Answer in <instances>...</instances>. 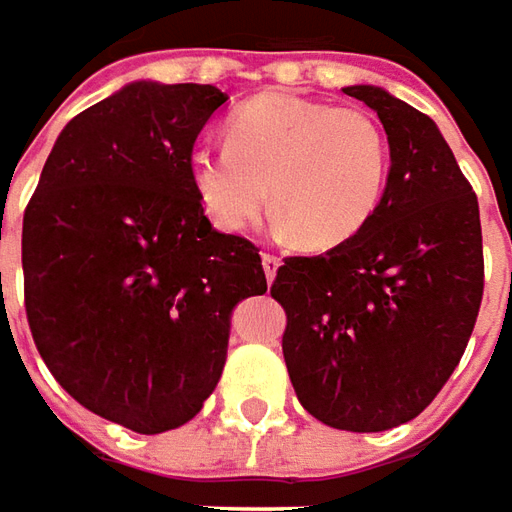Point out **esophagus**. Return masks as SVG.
I'll list each match as a JSON object with an SVG mask.
<instances>
[{
    "label": "esophagus",
    "mask_w": 512,
    "mask_h": 512,
    "mask_svg": "<svg viewBox=\"0 0 512 512\" xmlns=\"http://www.w3.org/2000/svg\"><path fill=\"white\" fill-rule=\"evenodd\" d=\"M262 267L264 275H267V281H273L275 273H278V267H281V259L273 256V253H262Z\"/></svg>",
    "instance_id": "34e87169"
}]
</instances>
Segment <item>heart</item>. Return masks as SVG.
I'll list each match as a JSON object with an SVG mask.
<instances>
[{
	"label": "heart",
	"mask_w": 512,
	"mask_h": 512,
	"mask_svg": "<svg viewBox=\"0 0 512 512\" xmlns=\"http://www.w3.org/2000/svg\"><path fill=\"white\" fill-rule=\"evenodd\" d=\"M389 173V143L372 112L303 96H259L228 121L226 146L190 154V181L223 231L250 228L273 195L281 226L308 248L355 237Z\"/></svg>",
	"instance_id": "1"
}]
</instances>
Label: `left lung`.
I'll use <instances>...</instances> for the list:
<instances>
[{"label":"left lung","mask_w":512,"mask_h":512,"mask_svg":"<svg viewBox=\"0 0 512 512\" xmlns=\"http://www.w3.org/2000/svg\"><path fill=\"white\" fill-rule=\"evenodd\" d=\"M347 96L378 112L391 168L378 209L320 256H289L270 295L297 400L314 419L380 433L436 400L482 303L477 195L438 126L383 88Z\"/></svg>","instance_id":"8db88e82"}]
</instances>
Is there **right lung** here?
Listing matches in <instances>:
<instances>
[{"label": "right lung", "instance_id": "right-lung-1", "mask_svg": "<svg viewBox=\"0 0 512 512\" xmlns=\"http://www.w3.org/2000/svg\"><path fill=\"white\" fill-rule=\"evenodd\" d=\"M212 85L132 82L68 121L24 209V308L79 405L134 433L190 422L223 375L231 311L267 292L259 248L220 234L190 154Z\"/></svg>", "mask_w": 512, "mask_h": 512}]
</instances>
